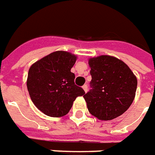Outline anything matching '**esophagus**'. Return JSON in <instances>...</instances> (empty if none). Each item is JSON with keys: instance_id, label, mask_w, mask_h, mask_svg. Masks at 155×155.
<instances>
[{"instance_id": "obj_1", "label": "esophagus", "mask_w": 155, "mask_h": 155, "mask_svg": "<svg viewBox=\"0 0 155 155\" xmlns=\"http://www.w3.org/2000/svg\"><path fill=\"white\" fill-rule=\"evenodd\" d=\"M82 89L84 90V91H85V92H87V90H88V89H87V84H85V85L82 86Z\"/></svg>"}]
</instances>
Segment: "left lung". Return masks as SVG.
Listing matches in <instances>:
<instances>
[{"label": "left lung", "mask_w": 155, "mask_h": 155, "mask_svg": "<svg viewBox=\"0 0 155 155\" xmlns=\"http://www.w3.org/2000/svg\"><path fill=\"white\" fill-rule=\"evenodd\" d=\"M91 89L83 96L89 112L101 120L122 115L135 97L137 78L117 58L101 55L89 58Z\"/></svg>", "instance_id": "obj_1"}]
</instances>
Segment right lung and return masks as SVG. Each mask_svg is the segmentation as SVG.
Masks as SVG:
<instances>
[{"instance_id": "1", "label": "right lung", "mask_w": 155, "mask_h": 155, "mask_svg": "<svg viewBox=\"0 0 155 155\" xmlns=\"http://www.w3.org/2000/svg\"><path fill=\"white\" fill-rule=\"evenodd\" d=\"M77 56L66 51H55L30 66L27 89L33 103L43 113L61 117L68 113L73 101L85 94L74 83L71 68Z\"/></svg>"}]
</instances>
